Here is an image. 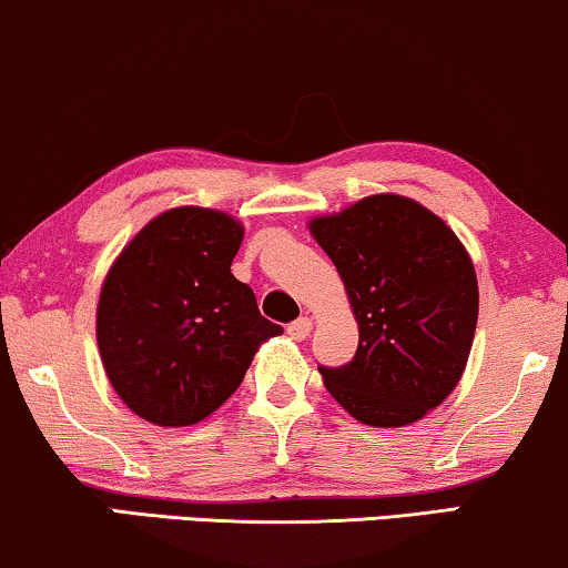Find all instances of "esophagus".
Instances as JSON below:
<instances>
[{"instance_id": "34e87169", "label": "esophagus", "mask_w": 568, "mask_h": 568, "mask_svg": "<svg viewBox=\"0 0 568 568\" xmlns=\"http://www.w3.org/2000/svg\"><path fill=\"white\" fill-rule=\"evenodd\" d=\"M310 331H313V321H310V317H297V321L286 325V333H290L294 341H305L310 336Z\"/></svg>"}]
</instances>
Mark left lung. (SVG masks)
<instances>
[{"mask_svg": "<svg viewBox=\"0 0 568 568\" xmlns=\"http://www.w3.org/2000/svg\"><path fill=\"white\" fill-rule=\"evenodd\" d=\"M359 325L354 359L321 367L325 390L356 422L395 429L437 408L468 364L478 278L445 220L398 193H375L313 216Z\"/></svg>", "mask_w": 568, "mask_h": 568, "instance_id": "8db88e82", "label": "left lung"}]
</instances>
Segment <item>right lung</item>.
I'll return each mask as SVG.
<instances>
[{
	"label": "right lung",
	"instance_id": "add662e5",
	"mask_svg": "<svg viewBox=\"0 0 568 568\" xmlns=\"http://www.w3.org/2000/svg\"><path fill=\"white\" fill-rule=\"evenodd\" d=\"M243 235L220 209L175 206L108 268L95 313L100 362L144 422H204L237 390L261 344L282 333L230 271Z\"/></svg>",
	"mask_w": 568,
	"mask_h": 568
}]
</instances>
